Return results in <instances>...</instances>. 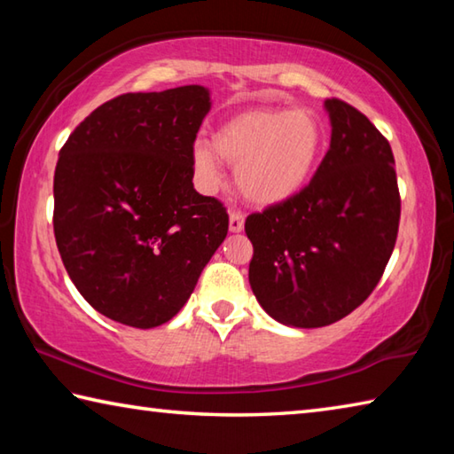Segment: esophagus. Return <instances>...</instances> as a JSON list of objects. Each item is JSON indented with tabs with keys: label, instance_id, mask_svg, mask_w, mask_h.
Wrapping results in <instances>:
<instances>
[{
	"label": "esophagus",
	"instance_id": "1",
	"mask_svg": "<svg viewBox=\"0 0 454 454\" xmlns=\"http://www.w3.org/2000/svg\"><path fill=\"white\" fill-rule=\"evenodd\" d=\"M244 216L240 212H230V232H242Z\"/></svg>",
	"mask_w": 454,
	"mask_h": 454
}]
</instances>
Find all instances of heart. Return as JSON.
<instances>
[{"label": "heart", "mask_w": 454, "mask_h": 454, "mask_svg": "<svg viewBox=\"0 0 454 454\" xmlns=\"http://www.w3.org/2000/svg\"><path fill=\"white\" fill-rule=\"evenodd\" d=\"M325 145V124L314 112L250 107L222 121L210 144H194L192 168L200 188L216 192L224 184V160L236 166V186L244 200L272 208L309 186Z\"/></svg>", "instance_id": "1"}]
</instances>
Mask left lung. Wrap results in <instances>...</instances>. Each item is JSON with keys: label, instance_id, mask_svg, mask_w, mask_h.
I'll use <instances>...</instances> for the list:
<instances>
[{"label": "left lung", "instance_id": "8db88e82", "mask_svg": "<svg viewBox=\"0 0 454 454\" xmlns=\"http://www.w3.org/2000/svg\"><path fill=\"white\" fill-rule=\"evenodd\" d=\"M330 148L301 194L246 218L250 286L274 320L320 328L358 309L395 250L401 194L390 144L364 114L326 99Z\"/></svg>", "mask_w": 454, "mask_h": 454}]
</instances>
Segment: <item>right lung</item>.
<instances>
[{"mask_svg":"<svg viewBox=\"0 0 454 454\" xmlns=\"http://www.w3.org/2000/svg\"><path fill=\"white\" fill-rule=\"evenodd\" d=\"M210 106L204 86L118 96L59 150V256L80 294L120 325L172 320L228 234L224 206L192 184V148Z\"/></svg>","mask_w":454,"mask_h":454,"instance_id":"add662e5","label":"right lung"}]
</instances>
